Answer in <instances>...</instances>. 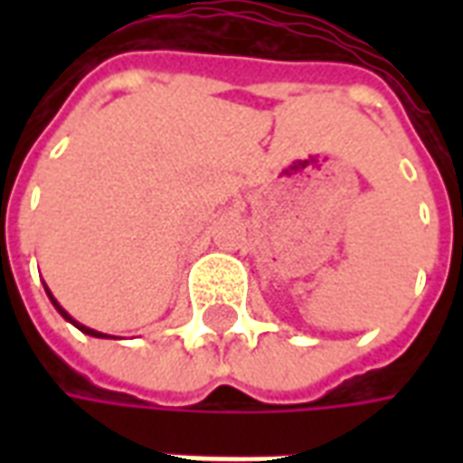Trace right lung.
I'll return each mask as SVG.
<instances>
[{"label":"right lung","mask_w":463,"mask_h":463,"mask_svg":"<svg viewBox=\"0 0 463 463\" xmlns=\"http://www.w3.org/2000/svg\"><path fill=\"white\" fill-rule=\"evenodd\" d=\"M44 288H46V285H44ZM46 295H49V300H52V305H54L56 310H59V315H61V317H64V320L71 322V325H74V327H79V330L84 332V335H91V337H109V335H104V332H96V330H91V327H86V325H81V322H76L74 317H71V315H69V312H66L64 307H61V305H59V302L54 300V295H52V292H49V288H46Z\"/></svg>","instance_id":"add662e5"}]
</instances>
